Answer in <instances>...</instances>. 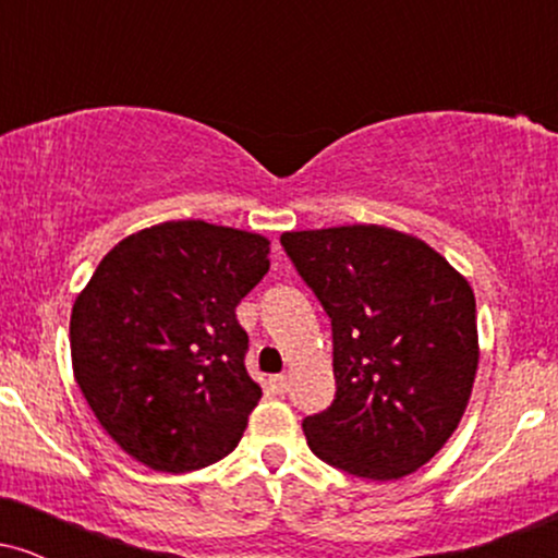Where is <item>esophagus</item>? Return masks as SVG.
Segmentation results:
<instances>
[{"mask_svg":"<svg viewBox=\"0 0 558 558\" xmlns=\"http://www.w3.org/2000/svg\"><path fill=\"white\" fill-rule=\"evenodd\" d=\"M270 383H272L275 393H286V390H288V383H291V380H288V375H275Z\"/></svg>","mask_w":558,"mask_h":558,"instance_id":"34e87169","label":"esophagus"}]
</instances>
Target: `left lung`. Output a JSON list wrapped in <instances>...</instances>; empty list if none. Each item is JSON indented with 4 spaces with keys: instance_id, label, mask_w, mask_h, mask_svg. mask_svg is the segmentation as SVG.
<instances>
[{
    "instance_id": "left-lung-1",
    "label": "left lung",
    "mask_w": 558,
    "mask_h": 558,
    "mask_svg": "<svg viewBox=\"0 0 558 558\" xmlns=\"http://www.w3.org/2000/svg\"><path fill=\"white\" fill-rule=\"evenodd\" d=\"M328 312L336 399L301 422L323 462L396 480L457 430L477 373L475 293L435 248L380 226L280 235Z\"/></svg>"
}]
</instances>
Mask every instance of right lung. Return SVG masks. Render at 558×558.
Here are the masks:
<instances>
[{"mask_svg": "<svg viewBox=\"0 0 558 558\" xmlns=\"http://www.w3.org/2000/svg\"><path fill=\"white\" fill-rule=\"evenodd\" d=\"M270 241L178 220L128 235L73 304L75 383L112 440L157 472L202 470L239 446L262 388L235 306L270 270Z\"/></svg>", "mask_w": 558, "mask_h": 558, "instance_id": "right-lung-1", "label": "right lung"}]
</instances>
